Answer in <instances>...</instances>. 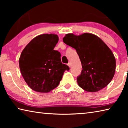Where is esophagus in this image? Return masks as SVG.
Wrapping results in <instances>:
<instances>
[{
	"label": "esophagus",
	"mask_w": 128,
	"mask_h": 128,
	"mask_svg": "<svg viewBox=\"0 0 128 128\" xmlns=\"http://www.w3.org/2000/svg\"><path fill=\"white\" fill-rule=\"evenodd\" d=\"M68 66L69 67V68H70V66H71V64H70V62H68Z\"/></svg>",
	"instance_id": "1"
}]
</instances>
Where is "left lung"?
Listing matches in <instances>:
<instances>
[{"label": "left lung", "mask_w": 128, "mask_h": 128, "mask_svg": "<svg viewBox=\"0 0 128 128\" xmlns=\"http://www.w3.org/2000/svg\"><path fill=\"white\" fill-rule=\"evenodd\" d=\"M66 44L76 49L82 70L77 78L78 85L88 92H96L112 81L116 69V59L107 45L96 35L84 33L66 34Z\"/></svg>", "instance_id": "1"}]
</instances>
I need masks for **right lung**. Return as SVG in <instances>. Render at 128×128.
<instances>
[{"label":"right lung","instance_id":"1","mask_svg":"<svg viewBox=\"0 0 128 128\" xmlns=\"http://www.w3.org/2000/svg\"><path fill=\"white\" fill-rule=\"evenodd\" d=\"M58 40L56 34H40L30 41L21 54V73L27 85L35 92H51L59 85L64 71L69 69L62 64L60 53L54 50Z\"/></svg>","mask_w":128,"mask_h":128}]
</instances>
